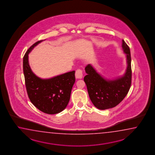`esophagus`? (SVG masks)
<instances>
[{"label": "esophagus", "mask_w": 155, "mask_h": 155, "mask_svg": "<svg viewBox=\"0 0 155 155\" xmlns=\"http://www.w3.org/2000/svg\"><path fill=\"white\" fill-rule=\"evenodd\" d=\"M83 74H82V71L81 69H78L75 73V77L76 79H82Z\"/></svg>", "instance_id": "34e87169"}]
</instances>
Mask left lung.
Wrapping results in <instances>:
<instances>
[{"label":"left lung","mask_w":155,"mask_h":155,"mask_svg":"<svg viewBox=\"0 0 155 155\" xmlns=\"http://www.w3.org/2000/svg\"><path fill=\"white\" fill-rule=\"evenodd\" d=\"M122 48L126 54L127 67L121 76L112 79H106L98 73L91 64L86 66L87 75L84 80L87 86L90 99L94 105L100 110L115 107L129 92L131 84V54L128 45L122 40Z\"/></svg>","instance_id":"left-lung-1"}]
</instances>
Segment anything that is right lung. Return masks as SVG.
I'll use <instances>...</instances> for the list:
<instances>
[{"mask_svg":"<svg viewBox=\"0 0 155 155\" xmlns=\"http://www.w3.org/2000/svg\"><path fill=\"white\" fill-rule=\"evenodd\" d=\"M44 40L34 43L23 58V71L26 91L30 101L37 109L48 114H56L66 108L75 82V71L49 79H41L31 69L29 54Z\"/></svg>","mask_w":155,"mask_h":155,"instance_id":"add662e5","label":"right lung"}]
</instances>
